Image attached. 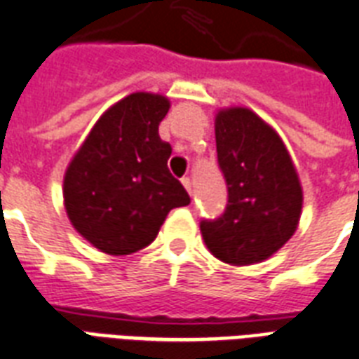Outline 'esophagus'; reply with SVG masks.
Returning a JSON list of instances; mask_svg holds the SVG:
<instances>
[{"label": "esophagus", "instance_id": "esophagus-1", "mask_svg": "<svg viewBox=\"0 0 359 359\" xmlns=\"http://www.w3.org/2000/svg\"><path fill=\"white\" fill-rule=\"evenodd\" d=\"M182 183H183V187L187 189V193H189V194H193V182H191L189 177H183Z\"/></svg>", "mask_w": 359, "mask_h": 359}]
</instances>
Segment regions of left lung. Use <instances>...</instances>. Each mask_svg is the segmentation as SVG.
I'll use <instances>...</instances> for the list:
<instances>
[{
	"instance_id": "obj_1",
	"label": "left lung",
	"mask_w": 359,
	"mask_h": 359,
	"mask_svg": "<svg viewBox=\"0 0 359 359\" xmlns=\"http://www.w3.org/2000/svg\"><path fill=\"white\" fill-rule=\"evenodd\" d=\"M215 142L226 208L200 221L202 238L223 262H262L298 226L304 196L296 168L279 135L247 108L217 114Z\"/></svg>"
}]
</instances>
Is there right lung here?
Instances as JSON below:
<instances>
[{"label": "right lung", "instance_id": "obj_1", "mask_svg": "<svg viewBox=\"0 0 359 359\" xmlns=\"http://www.w3.org/2000/svg\"><path fill=\"white\" fill-rule=\"evenodd\" d=\"M166 97L133 93L101 116L63 182L67 215L108 255H130L159 234L168 211L191 202L168 170L172 148L159 136Z\"/></svg>", "mask_w": 359, "mask_h": 359}]
</instances>
